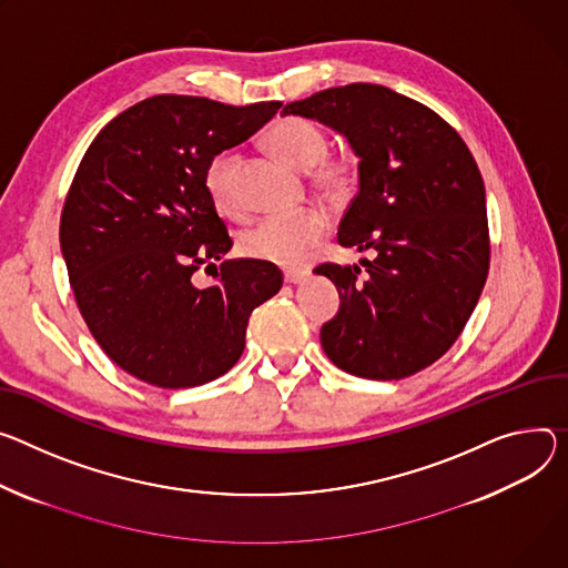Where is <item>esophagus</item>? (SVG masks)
<instances>
[{"label":"esophagus","mask_w":568,"mask_h":568,"mask_svg":"<svg viewBox=\"0 0 568 568\" xmlns=\"http://www.w3.org/2000/svg\"><path fill=\"white\" fill-rule=\"evenodd\" d=\"M283 276H285L287 285H301L307 278V272H303V270H285Z\"/></svg>","instance_id":"1"}]
</instances>
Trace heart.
Segmentation results:
<instances>
[{"label": "heart", "mask_w": 568, "mask_h": 568, "mask_svg": "<svg viewBox=\"0 0 568 568\" xmlns=\"http://www.w3.org/2000/svg\"><path fill=\"white\" fill-rule=\"evenodd\" d=\"M267 144L281 161L298 172H311L315 190L331 199H348L359 181V159L355 151L328 153L326 131L305 118H281L267 131ZM237 153H220L205 170V190H209L217 211L235 217L240 215L237 199ZM328 231V220L322 211L307 209L294 215L267 217L242 235V253L253 261H263L281 267L301 265Z\"/></svg>", "instance_id": "obj_1"}]
</instances>
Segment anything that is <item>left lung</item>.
Wrapping results in <instances>:
<instances>
[{
	"label": "left lung",
	"mask_w": 568,
	"mask_h": 568,
	"mask_svg": "<svg viewBox=\"0 0 568 568\" xmlns=\"http://www.w3.org/2000/svg\"><path fill=\"white\" fill-rule=\"evenodd\" d=\"M285 115L346 135L359 190L337 242L374 261L315 270L342 296L322 326L331 363L369 381L430 367L467 326L489 272L485 183L459 133L419 101L385 85L351 83L292 101Z\"/></svg>",
	"instance_id": "1"
}]
</instances>
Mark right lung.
<instances>
[{
	"label": "right lung",
	"mask_w": 568,
	"mask_h": 568,
	"mask_svg": "<svg viewBox=\"0 0 568 568\" xmlns=\"http://www.w3.org/2000/svg\"><path fill=\"white\" fill-rule=\"evenodd\" d=\"M281 106L156 94L111 120L81 159L61 251L92 337L138 381L183 389L224 376L251 313L281 290V270L253 257L223 261L211 288L191 283L233 246L205 170Z\"/></svg>",
	"instance_id": "1"
}]
</instances>
